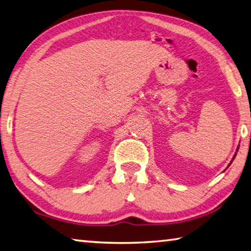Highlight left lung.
<instances>
[{
  "label": "left lung",
  "mask_w": 251,
  "mask_h": 251,
  "mask_svg": "<svg viewBox=\"0 0 251 251\" xmlns=\"http://www.w3.org/2000/svg\"><path fill=\"white\" fill-rule=\"evenodd\" d=\"M235 156H236V154H235V155H234V158H235ZM234 158H233V159H234Z\"/></svg>",
  "instance_id": "8db88e82"
}]
</instances>
